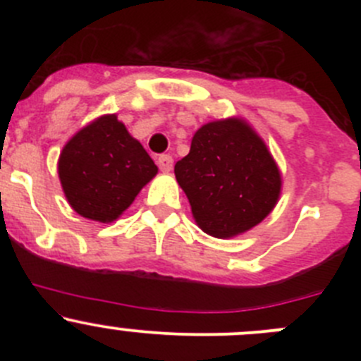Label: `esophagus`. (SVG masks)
<instances>
[{
  "instance_id": "34e87169",
  "label": "esophagus",
  "mask_w": 361,
  "mask_h": 361,
  "mask_svg": "<svg viewBox=\"0 0 361 361\" xmlns=\"http://www.w3.org/2000/svg\"><path fill=\"white\" fill-rule=\"evenodd\" d=\"M157 164L160 167V171H164V173H169L171 169H173V157L171 155H160L157 159Z\"/></svg>"
}]
</instances>
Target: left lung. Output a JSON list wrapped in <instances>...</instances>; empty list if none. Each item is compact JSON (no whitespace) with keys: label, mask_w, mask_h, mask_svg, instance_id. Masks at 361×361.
Wrapping results in <instances>:
<instances>
[{"label":"left lung","mask_w":361,"mask_h":361,"mask_svg":"<svg viewBox=\"0 0 361 361\" xmlns=\"http://www.w3.org/2000/svg\"><path fill=\"white\" fill-rule=\"evenodd\" d=\"M174 174L195 224L218 239L260 224L281 194V173L264 140L241 118L202 126Z\"/></svg>","instance_id":"obj_1"}]
</instances>
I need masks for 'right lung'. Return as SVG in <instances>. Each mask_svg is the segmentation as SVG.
<instances>
[{
    "instance_id": "add662e5",
    "label": "right lung",
    "mask_w": 361,
    "mask_h": 361,
    "mask_svg": "<svg viewBox=\"0 0 361 361\" xmlns=\"http://www.w3.org/2000/svg\"><path fill=\"white\" fill-rule=\"evenodd\" d=\"M57 169L69 206L101 224L116 220L159 171L116 115L80 129L64 145Z\"/></svg>"
}]
</instances>
